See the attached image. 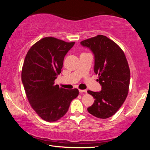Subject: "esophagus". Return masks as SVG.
Wrapping results in <instances>:
<instances>
[{
    "mask_svg": "<svg viewBox=\"0 0 150 150\" xmlns=\"http://www.w3.org/2000/svg\"><path fill=\"white\" fill-rule=\"evenodd\" d=\"M79 93H87V90H81V89H79Z\"/></svg>",
    "mask_w": 150,
    "mask_h": 150,
    "instance_id": "1",
    "label": "esophagus"
}]
</instances>
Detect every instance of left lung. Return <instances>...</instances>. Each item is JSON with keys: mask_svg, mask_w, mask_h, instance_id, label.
I'll return each mask as SVG.
<instances>
[{"mask_svg": "<svg viewBox=\"0 0 150 150\" xmlns=\"http://www.w3.org/2000/svg\"><path fill=\"white\" fill-rule=\"evenodd\" d=\"M81 45L93 52L94 72L98 75L101 85L98 92L87 91L95 99L87 110L96 118H108L118 110L128 95L130 79L128 62L121 48L105 35L83 40Z\"/></svg>", "mask_w": 150, "mask_h": 150, "instance_id": "left-lung-1", "label": "left lung"}]
</instances>
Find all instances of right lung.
I'll return each instance as SVG.
<instances>
[{
	"label": "right lung",
	"instance_id": "right-lung-1",
	"mask_svg": "<svg viewBox=\"0 0 150 150\" xmlns=\"http://www.w3.org/2000/svg\"><path fill=\"white\" fill-rule=\"evenodd\" d=\"M74 44L46 37L33 45L25 57L22 84L30 105L45 121L55 122L63 117L79 95L77 88L68 90L54 85L65 55Z\"/></svg>",
	"mask_w": 150,
	"mask_h": 150
}]
</instances>
